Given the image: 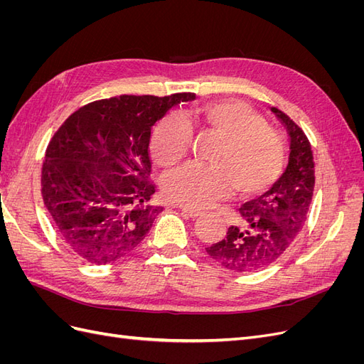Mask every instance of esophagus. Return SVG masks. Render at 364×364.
Listing matches in <instances>:
<instances>
[{"label": "esophagus", "instance_id": "obj_1", "mask_svg": "<svg viewBox=\"0 0 364 364\" xmlns=\"http://www.w3.org/2000/svg\"><path fill=\"white\" fill-rule=\"evenodd\" d=\"M181 209H182V213L185 215H188L191 218H197V217H200L203 214L202 211H199V209H191V208H185V206H182Z\"/></svg>", "mask_w": 364, "mask_h": 364}]
</instances>
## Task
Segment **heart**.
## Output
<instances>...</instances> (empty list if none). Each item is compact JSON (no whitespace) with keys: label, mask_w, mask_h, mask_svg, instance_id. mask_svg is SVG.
Masks as SVG:
<instances>
[{"label":"heart","mask_w":364,"mask_h":364,"mask_svg":"<svg viewBox=\"0 0 364 364\" xmlns=\"http://www.w3.org/2000/svg\"><path fill=\"white\" fill-rule=\"evenodd\" d=\"M196 123L222 138L213 165L191 162L165 176L164 194L173 203L200 209L237 190L240 197L266 191L279 179L285 164V142L247 103L225 98L203 105ZM194 127L181 112L165 115L153 129L150 151L164 168L178 165L190 153Z\"/></svg>","instance_id":"b5f03b06"}]
</instances>
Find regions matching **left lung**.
I'll return each mask as SVG.
<instances>
[{
    "instance_id": "8db88e82",
    "label": "left lung",
    "mask_w": 364,
    "mask_h": 364,
    "mask_svg": "<svg viewBox=\"0 0 364 364\" xmlns=\"http://www.w3.org/2000/svg\"><path fill=\"white\" fill-rule=\"evenodd\" d=\"M272 111L289 129V167L270 191L240 208L243 225L229 226L223 240L206 247L230 272H257L278 261L302 230L313 199L316 164L310 141L287 114Z\"/></svg>"
}]
</instances>
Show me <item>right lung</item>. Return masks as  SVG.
<instances>
[{
	"instance_id": "1",
	"label": "right lung",
	"mask_w": 364,
	"mask_h": 364,
	"mask_svg": "<svg viewBox=\"0 0 364 364\" xmlns=\"http://www.w3.org/2000/svg\"><path fill=\"white\" fill-rule=\"evenodd\" d=\"M193 92L119 95L77 109L50 139L41 170L43 205L62 243L87 262L134 252L161 206H146L151 129Z\"/></svg>"
}]
</instances>
